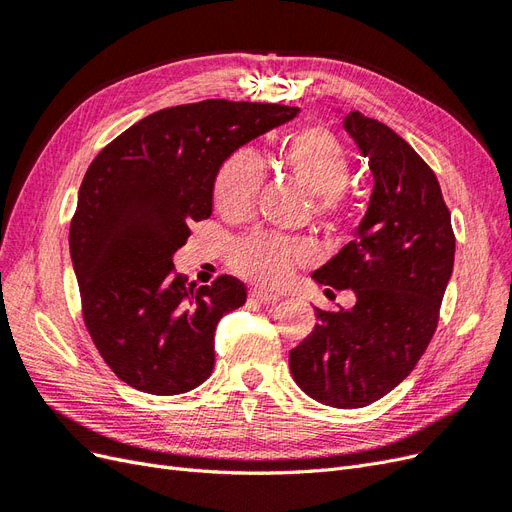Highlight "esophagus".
<instances>
[{
    "mask_svg": "<svg viewBox=\"0 0 512 512\" xmlns=\"http://www.w3.org/2000/svg\"><path fill=\"white\" fill-rule=\"evenodd\" d=\"M250 297H252L254 301L262 303V305H273V303L280 301V297H277V294L267 292V290H260V288H254V290L250 292Z\"/></svg>",
    "mask_w": 512,
    "mask_h": 512,
    "instance_id": "esophagus-1",
    "label": "esophagus"
}]
</instances>
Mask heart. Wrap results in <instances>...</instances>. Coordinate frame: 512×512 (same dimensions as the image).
<instances>
[{
	"label": "heart",
	"mask_w": 512,
	"mask_h": 512,
	"mask_svg": "<svg viewBox=\"0 0 512 512\" xmlns=\"http://www.w3.org/2000/svg\"><path fill=\"white\" fill-rule=\"evenodd\" d=\"M280 168L301 188L316 196V213L324 222H335L344 209L342 188L350 175V160L342 143L322 126H307L292 132L280 151ZM260 185V164L250 153L232 156L213 185V205L226 220H243L254 207ZM309 258L303 243L256 235L239 243L232 254L235 267L247 280L280 286L299 262Z\"/></svg>",
	"instance_id": "obj_1"
}]
</instances>
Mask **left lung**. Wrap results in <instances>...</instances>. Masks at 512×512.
<instances>
[{
	"instance_id": "left-lung-1",
	"label": "left lung",
	"mask_w": 512,
	"mask_h": 512,
	"mask_svg": "<svg viewBox=\"0 0 512 512\" xmlns=\"http://www.w3.org/2000/svg\"><path fill=\"white\" fill-rule=\"evenodd\" d=\"M344 130L367 158L374 190L352 241L312 277L354 290L356 303L316 309L314 331L290 350V374L305 395L350 410L391 393L421 359L453 273L455 235L436 175L404 138L359 111L344 117Z\"/></svg>"
}]
</instances>
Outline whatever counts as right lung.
I'll use <instances>...</instances> for the list:
<instances>
[{"mask_svg": "<svg viewBox=\"0 0 512 512\" xmlns=\"http://www.w3.org/2000/svg\"><path fill=\"white\" fill-rule=\"evenodd\" d=\"M297 113L228 100L162 108L87 168L70 224L72 267L91 339L134 389L179 395L211 376L215 327L247 292L232 275L194 288L173 271V256L190 224L213 213L222 164Z\"/></svg>", "mask_w": 512, "mask_h": 512, "instance_id": "1", "label": "right lung"}]
</instances>
